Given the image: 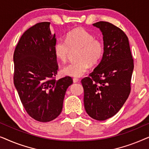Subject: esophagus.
<instances>
[{"mask_svg":"<svg viewBox=\"0 0 149 149\" xmlns=\"http://www.w3.org/2000/svg\"><path fill=\"white\" fill-rule=\"evenodd\" d=\"M73 82L74 83H77V82H79V79H78V78H73Z\"/></svg>","mask_w":149,"mask_h":149,"instance_id":"34e87169","label":"esophagus"}]
</instances>
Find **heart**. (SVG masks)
Here are the masks:
<instances>
[{
  "instance_id": "heart-1",
  "label": "heart",
  "mask_w": 149,
  "mask_h": 149,
  "mask_svg": "<svg viewBox=\"0 0 149 149\" xmlns=\"http://www.w3.org/2000/svg\"><path fill=\"white\" fill-rule=\"evenodd\" d=\"M74 49H78V61L64 67L62 72L68 76L79 77L87 72L90 64L95 65L100 60L104 44L87 30L79 28L69 32L66 40L58 39L54 47L55 55L62 62H66L70 51Z\"/></svg>"
}]
</instances>
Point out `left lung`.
Listing matches in <instances>:
<instances>
[{
	"label": "left lung",
	"instance_id": "obj_1",
	"mask_svg": "<svg viewBox=\"0 0 149 149\" xmlns=\"http://www.w3.org/2000/svg\"><path fill=\"white\" fill-rule=\"evenodd\" d=\"M93 26L102 33L104 54L100 64L81 83L87 113L93 119L104 121L116 115L129 96L134 60L123 30L107 22Z\"/></svg>",
	"mask_w": 149,
	"mask_h": 149
}]
</instances>
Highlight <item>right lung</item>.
Here are the masks:
<instances>
[{
    "label": "right lung",
    "instance_id": "right-lung-1",
    "mask_svg": "<svg viewBox=\"0 0 149 149\" xmlns=\"http://www.w3.org/2000/svg\"><path fill=\"white\" fill-rule=\"evenodd\" d=\"M50 22H40L26 30L13 54V81L27 113L40 122L60 115L66 89L72 84L70 77L55 79L58 65L54 47L56 34Z\"/></svg>",
    "mask_w": 149,
    "mask_h": 149
}]
</instances>
